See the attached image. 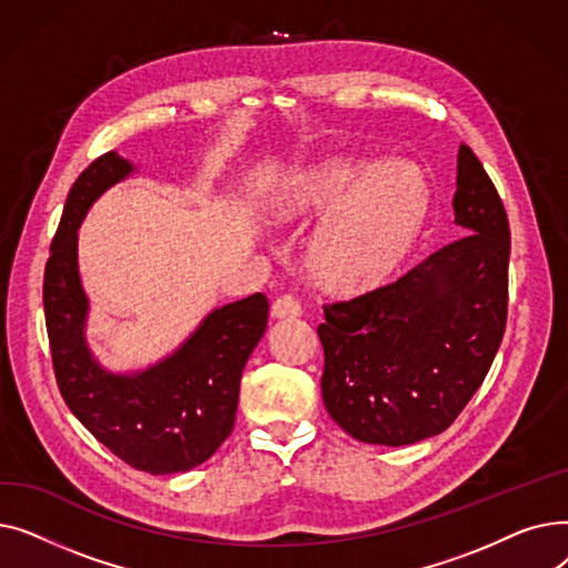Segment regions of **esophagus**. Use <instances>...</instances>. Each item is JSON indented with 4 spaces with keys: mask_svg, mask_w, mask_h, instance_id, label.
<instances>
[{
    "mask_svg": "<svg viewBox=\"0 0 568 568\" xmlns=\"http://www.w3.org/2000/svg\"><path fill=\"white\" fill-rule=\"evenodd\" d=\"M272 315L278 317V320H294V317L302 315V304H300V300H296V296L283 294L272 304Z\"/></svg>",
    "mask_w": 568,
    "mask_h": 568,
    "instance_id": "1",
    "label": "esophagus"
}]
</instances>
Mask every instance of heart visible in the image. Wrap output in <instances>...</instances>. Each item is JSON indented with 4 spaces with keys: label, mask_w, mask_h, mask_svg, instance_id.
I'll return each instance as SVG.
<instances>
[{
    "label": "heart",
    "mask_w": 568,
    "mask_h": 568,
    "mask_svg": "<svg viewBox=\"0 0 568 568\" xmlns=\"http://www.w3.org/2000/svg\"><path fill=\"white\" fill-rule=\"evenodd\" d=\"M428 206V179L416 165L329 161L290 176L274 216L292 225L326 213L308 244L311 274L332 292H359L400 260Z\"/></svg>",
    "instance_id": "obj_1"
}]
</instances>
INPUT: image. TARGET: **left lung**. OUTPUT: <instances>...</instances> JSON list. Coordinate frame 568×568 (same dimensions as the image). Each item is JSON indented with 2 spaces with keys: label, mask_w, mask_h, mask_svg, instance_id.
Returning a JSON list of instances; mask_svg holds the SVG:
<instances>
[{
  "label": "left lung",
  "mask_w": 568,
  "mask_h": 568,
  "mask_svg": "<svg viewBox=\"0 0 568 568\" xmlns=\"http://www.w3.org/2000/svg\"><path fill=\"white\" fill-rule=\"evenodd\" d=\"M456 186V225L465 234L403 278L324 306V407L359 442L405 446L439 435L499 349L511 232L495 184L467 144Z\"/></svg>",
  "instance_id": "left-lung-1"
}]
</instances>
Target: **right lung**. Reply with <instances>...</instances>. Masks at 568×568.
Returning <instances> with one entry per match:
<instances>
[{"label":"right lung","mask_w":568,"mask_h":568,"mask_svg":"<svg viewBox=\"0 0 568 568\" xmlns=\"http://www.w3.org/2000/svg\"><path fill=\"white\" fill-rule=\"evenodd\" d=\"M131 172L126 159L108 152L67 197L43 278L52 366L75 419L116 458L149 474L189 471L232 433L239 382L264 336L268 302L255 292L212 311L186 343L146 371H105L84 341L89 302L78 274V227L99 195Z\"/></svg>","instance_id":"right-lung-1"}]
</instances>
